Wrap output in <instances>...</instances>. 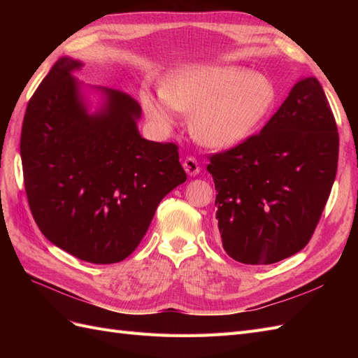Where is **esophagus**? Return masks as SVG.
Returning <instances> with one entry per match:
<instances>
[{
  "label": "esophagus",
  "instance_id": "34e87169",
  "mask_svg": "<svg viewBox=\"0 0 358 358\" xmlns=\"http://www.w3.org/2000/svg\"><path fill=\"white\" fill-rule=\"evenodd\" d=\"M183 169H185L187 175H189V176H197L200 173L199 162L196 158H192V157L185 158V161H183Z\"/></svg>",
  "mask_w": 358,
  "mask_h": 358
}]
</instances>
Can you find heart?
<instances>
[{
    "instance_id": "heart-1",
    "label": "heart",
    "mask_w": 358,
    "mask_h": 358,
    "mask_svg": "<svg viewBox=\"0 0 358 358\" xmlns=\"http://www.w3.org/2000/svg\"><path fill=\"white\" fill-rule=\"evenodd\" d=\"M149 119L169 128L179 110L192 112V137L212 149L242 143L259 127L276 100L273 82L239 66H199L178 70L161 85V94L142 92Z\"/></svg>"
}]
</instances>
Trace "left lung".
Segmentation results:
<instances>
[{
    "label": "left lung",
    "mask_w": 358,
    "mask_h": 358,
    "mask_svg": "<svg viewBox=\"0 0 358 358\" xmlns=\"http://www.w3.org/2000/svg\"><path fill=\"white\" fill-rule=\"evenodd\" d=\"M339 134L322 86L299 80L262 131L209 157L222 248L273 264L308 245L338 170Z\"/></svg>",
    "instance_id": "1"
}]
</instances>
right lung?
I'll return each mask as SVG.
<instances>
[{
  "label": "right lung",
  "instance_id": "add662e5",
  "mask_svg": "<svg viewBox=\"0 0 358 358\" xmlns=\"http://www.w3.org/2000/svg\"><path fill=\"white\" fill-rule=\"evenodd\" d=\"M82 66L58 59L31 96L20 134L24 183L48 241L83 262L113 264L133 254L187 173L178 145L140 136L133 96L99 88L106 103L88 113L73 78Z\"/></svg>",
  "mask_w": 358,
  "mask_h": 358
}]
</instances>
